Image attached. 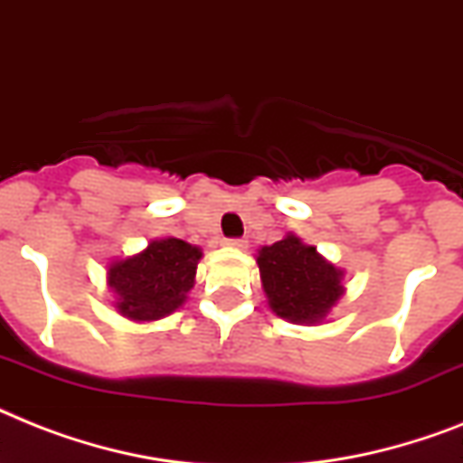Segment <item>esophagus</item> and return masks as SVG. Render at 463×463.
Returning <instances> with one entry per match:
<instances>
[{"label": "esophagus", "instance_id": "1", "mask_svg": "<svg viewBox=\"0 0 463 463\" xmlns=\"http://www.w3.org/2000/svg\"><path fill=\"white\" fill-rule=\"evenodd\" d=\"M225 247H235V250H247V240L244 238H232V240H223Z\"/></svg>", "mask_w": 463, "mask_h": 463}]
</instances>
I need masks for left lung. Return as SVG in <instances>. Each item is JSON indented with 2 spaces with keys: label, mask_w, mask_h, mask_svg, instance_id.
Wrapping results in <instances>:
<instances>
[{
  "label": "left lung",
  "mask_w": 463,
  "mask_h": 463,
  "mask_svg": "<svg viewBox=\"0 0 463 463\" xmlns=\"http://www.w3.org/2000/svg\"><path fill=\"white\" fill-rule=\"evenodd\" d=\"M257 266L270 311L297 326L326 323L345 295V270L295 232L259 247Z\"/></svg>",
  "instance_id": "8db88e82"
}]
</instances>
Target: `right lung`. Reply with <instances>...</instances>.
I'll list each match as a JSON object with an SVG mask.
<instances>
[{"mask_svg": "<svg viewBox=\"0 0 463 463\" xmlns=\"http://www.w3.org/2000/svg\"><path fill=\"white\" fill-rule=\"evenodd\" d=\"M199 259V247L173 235L149 240L137 254L111 259L107 285L114 292V309L133 323L171 317L194 288Z\"/></svg>", "mask_w": 463, "mask_h": 463, "instance_id": "right-lung-1", "label": "right lung"}]
</instances>
